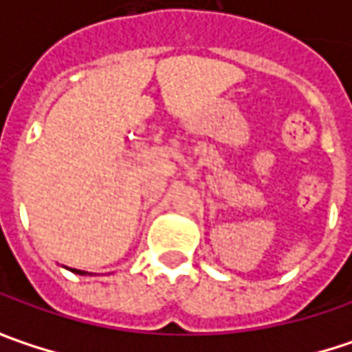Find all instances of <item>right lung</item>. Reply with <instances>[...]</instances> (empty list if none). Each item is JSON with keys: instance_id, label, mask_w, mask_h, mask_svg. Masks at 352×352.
<instances>
[{"instance_id": "right-lung-1", "label": "right lung", "mask_w": 352, "mask_h": 352, "mask_svg": "<svg viewBox=\"0 0 352 352\" xmlns=\"http://www.w3.org/2000/svg\"><path fill=\"white\" fill-rule=\"evenodd\" d=\"M72 272H76V274H88V272H84V270H78V268H70Z\"/></svg>"}]
</instances>
